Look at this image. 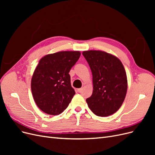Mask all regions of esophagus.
<instances>
[{
  "instance_id": "esophagus-1",
  "label": "esophagus",
  "mask_w": 155,
  "mask_h": 155,
  "mask_svg": "<svg viewBox=\"0 0 155 155\" xmlns=\"http://www.w3.org/2000/svg\"><path fill=\"white\" fill-rule=\"evenodd\" d=\"M82 91V88H78L77 89V92H81Z\"/></svg>"
}]
</instances>
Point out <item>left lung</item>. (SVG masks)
<instances>
[{"instance_id":"8db88e82","label":"left lung","mask_w":155,"mask_h":155,"mask_svg":"<svg viewBox=\"0 0 155 155\" xmlns=\"http://www.w3.org/2000/svg\"><path fill=\"white\" fill-rule=\"evenodd\" d=\"M82 54L92 74V94L86 100L89 109L98 116L112 115L122 105L127 91L124 65L118 58L105 51L87 50Z\"/></svg>"}]
</instances>
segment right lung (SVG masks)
<instances>
[{
    "instance_id": "right-lung-1",
    "label": "right lung",
    "mask_w": 155,
    "mask_h": 155,
    "mask_svg": "<svg viewBox=\"0 0 155 155\" xmlns=\"http://www.w3.org/2000/svg\"><path fill=\"white\" fill-rule=\"evenodd\" d=\"M80 55L79 51H62L40 59L33 74L31 89L36 105L46 114H60L71 101L76 92L69 72Z\"/></svg>"
}]
</instances>
